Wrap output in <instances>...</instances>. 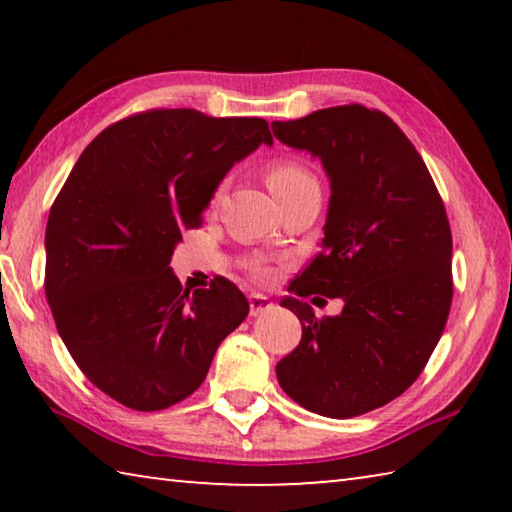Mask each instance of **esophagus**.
I'll list each match as a JSON object with an SVG mask.
<instances>
[{"instance_id":"34e87169","label":"esophagus","mask_w":512,"mask_h":512,"mask_svg":"<svg viewBox=\"0 0 512 512\" xmlns=\"http://www.w3.org/2000/svg\"><path fill=\"white\" fill-rule=\"evenodd\" d=\"M248 302H250V316H259L264 314V311L273 309V300L262 296V293H250Z\"/></svg>"}]
</instances>
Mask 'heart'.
<instances>
[{
    "instance_id": "1",
    "label": "heart",
    "mask_w": 512,
    "mask_h": 512,
    "mask_svg": "<svg viewBox=\"0 0 512 512\" xmlns=\"http://www.w3.org/2000/svg\"><path fill=\"white\" fill-rule=\"evenodd\" d=\"M266 185L271 189L273 196L280 201L282 205L293 201V198L311 192V189H320V183L316 178V173L311 171L305 162L293 158V155H277L271 162L266 164ZM221 198V189H216L212 194V201L210 207H214L219 203ZM253 275L255 280L259 282H266L271 280V271L264 266H255L253 268Z\"/></svg>"
}]
</instances>
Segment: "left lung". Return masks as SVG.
I'll return each mask as SVG.
<instances>
[{
  "label": "left lung",
  "instance_id": "8db88e82",
  "mask_svg": "<svg viewBox=\"0 0 512 512\" xmlns=\"http://www.w3.org/2000/svg\"><path fill=\"white\" fill-rule=\"evenodd\" d=\"M277 140L323 162L332 183L323 250L282 298L302 325L275 366L282 391L325 418L388 404L427 366L452 309V230L427 164L395 121L359 103L273 121ZM341 297L318 319L301 300Z\"/></svg>",
  "mask_w": 512,
  "mask_h": 512
}]
</instances>
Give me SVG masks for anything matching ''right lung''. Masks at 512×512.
<instances>
[{"label": "right lung", "mask_w": 512, "mask_h": 512, "mask_svg": "<svg viewBox=\"0 0 512 512\" xmlns=\"http://www.w3.org/2000/svg\"><path fill=\"white\" fill-rule=\"evenodd\" d=\"M259 144H273L259 117L135 112L94 137L51 205L45 293L56 329L83 375L128 409L183 402L248 316L230 280L189 293L169 262Z\"/></svg>", "instance_id": "1"}]
</instances>
